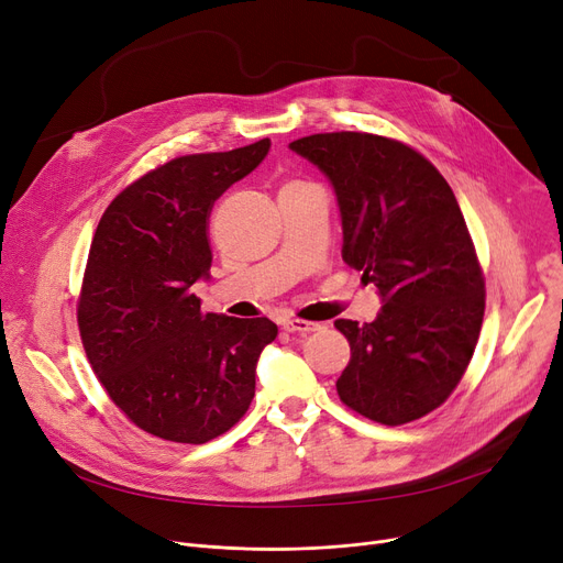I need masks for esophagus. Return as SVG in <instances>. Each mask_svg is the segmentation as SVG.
Returning a JSON list of instances; mask_svg holds the SVG:
<instances>
[{"mask_svg":"<svg viewBox=\"0 0 563 563\" xmlns=\"http://www.w3.org/2000/svg\"><path fill=\"white\" fill-rule=\"evenodd\" d=\"M283 329L289 331V333H312V331H319V323L317 321H306V319H285L283 321Z\"/></svg>","mask_w":563,"mask_h":563,"instance_id":"obj_1","label":"esophagus"}]
</instances>
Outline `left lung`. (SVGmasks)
Returning <instances> with one entry per match:
<instances>
[{"label":"left lung","mask_w":563,"mask_h":563,"mask_svg":"<svg viewBox=\"0 0 563 563\" xmlns=\"http://www.w3.org/2000/svg\"><path fill=\"white\" fill-rule=\"evenodd\" d=\"M329 177L342 217V260L374 283V321L338 319L351 361L340 399L397 427L424 418L459 386L475 353L486 289L465 219L438 168L406 143L367 132L291 141Z\"/></svg>","instance_id":"left-lung-1"}]
</instances>
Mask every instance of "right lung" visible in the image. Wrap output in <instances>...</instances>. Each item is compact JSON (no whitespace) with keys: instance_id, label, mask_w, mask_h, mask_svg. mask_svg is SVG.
Masks as SVG:
<instances>
[{"instance_id":"right-lung-1","label":"right lung","mask_w":563,"mask_h":563,"mask_svg":"<svg viewBox=\"0 0 563 563\" xmlns=\"http://www.w3.org/2000/svg\"><path fill=\"white\" fill-rule=\"evenodd\" d=\"M272 141L187 155L118 194L93 234L77 321L111 401L143 431L202 445L242 420L278 327L200 310L214 200L255 170Z\"/></svg>"}]
</instances>
